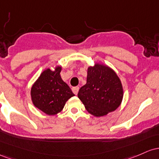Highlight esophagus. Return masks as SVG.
I'll return each instance as SVG.
<instances>
[{"label":"esophagus","instance_id":"esophagus-1","mask_svg":"<svg viewBox=\"0 0 159 159\" xmlns=\"http://www.w3.org/2000/svg\"><path fill=\"white\" fill-rule=\"evenodd\" d=\"M79 89H80V88L78 86L73 87L72 91H73V92H74L75 94H78V92H79Z\"/></svg>","mask_w":159,"mask_h":159}]
</instances>
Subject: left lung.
Here are the masks:
<instances>
[{
	"label": "left lung",
	"mask_w": 159,
	"mask_h": 159,
	"mask_svg": "<svg viewBox=\"0 0 159 159\" xmlns=\"http://www.w3.org/2000/svg\"><path fill=\"white\" fill-rule=\"evenodd\" d=\"M122 97V83L112 69L99 64L89 67L86 84L80 88L78 98L89 113L107 115L119 107Z\"/></svg>",
	"instance_id": "obj_1"
}]
</instances>
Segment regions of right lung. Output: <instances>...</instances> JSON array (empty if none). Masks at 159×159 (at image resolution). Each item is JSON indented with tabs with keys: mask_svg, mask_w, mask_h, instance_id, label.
I'll return each instance as SVG.
<instances>
[{
	"mask_svg": "<svg viewBox=\"0 0 159 159\" xmlns=\"http://www.w3.org/2000/svg\"><path fill=\"white\" fill-rule=\"evenodd\" d=\"M61 67H57L54 71L46 69L31 88L34 105L47 115L59 113L66 101L74 96L70 87L61 78Z\"/></svg>",
	"mask_w": 159,
	"mask_h": 159,
	"instance_id": "add662e5",
	"label": "right lung"
}]
</instances>
